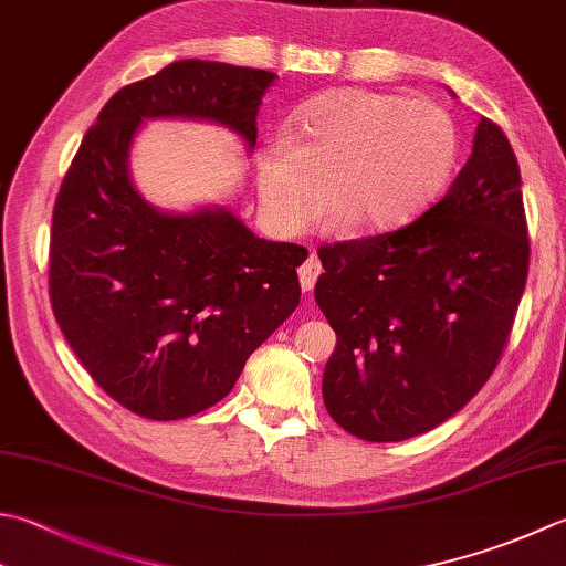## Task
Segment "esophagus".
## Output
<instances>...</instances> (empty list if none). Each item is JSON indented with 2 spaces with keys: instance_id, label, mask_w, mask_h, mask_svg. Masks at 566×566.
Masks as SVG:
<instances>
[{
  "instance_id": "obj_1",
  "label": "esophagus",
  "mask_w": 566,
  "mask_h": 566,
  "mask_svg": "<svg viewBox=\"0 0 566 566\" xmlns=\"http://www.w3.org/2000/svg\"><path fill=\"white\" fill-rule=\"evenodd\" d=\"M321 276V262L316 254H308L306 262L298 268V282H302L304 292H312L316 286V280Z\"/></svg>"
}]
</instances>
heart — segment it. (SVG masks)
<instances>
[{
  "label": "heart",
  "mask_w": 566,
  "mask_h": 566,
  "mask_svg": "<svg viewBox=\"0 0 566 566\" xmlns=\"http://www.w3.org/2000/svg\"><path fill=\"white\" fill-rule=\"evenodd\" d=\"M290 137L258 159V196L280 235H298L328 203L348 230L402 228L434 201L457 161V125L431 99L336 91L296 109Z\"/></svg>",
  "instance_id": "b5f03b06"
}]
</instances>
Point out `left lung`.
Listing matches in <instances>:
<instances>
[{"mask_svg": "<svg viewBox=\"0 0 566 566\" xmlns=\"http://www.w3.org/2000/svg\"><path fill=\"white\" fill-rule=\"evenodd\" d=\"M316 304L338 343L324 370L331 419L365 441L447 422L489 382L530 268L520 166L491 119L447 196L412 223L318 248Z\"/></svg>", "mask_w": 566, "mask_h": 566, "instance_id": "left-lung-1", "label": "left lung"}]
</instances>
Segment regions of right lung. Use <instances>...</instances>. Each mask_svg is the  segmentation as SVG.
I'll list each match as a JSON object with an SVG mask.
<instances>
[{"label": "right lung", "mask_w": 566, "mask_h": 566, "mask_svg": "<svg viewBox=\"0 0 566 566\" xmlns=\"http://www.w3.org/2000/svg\"><path fill=\"white\" fill-rule=\"evenodd\" d=\"M272 71L176 61L125 85L85 132L53 206V316L91 378L139 417L171 422L232 390L298 304L306 248L254 235L226 208L144 203L127 157L142 119L196 117L252 149Z\"/></svg>", "instance_id": "add662e5"}]
</instances>
